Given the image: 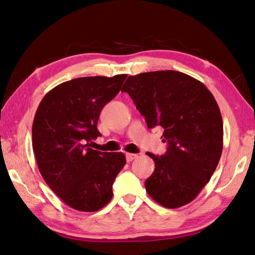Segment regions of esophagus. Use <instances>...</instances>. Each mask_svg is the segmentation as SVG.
Masks as SVG:
<instances>
[{
  "mask_svg": "<svg viewBox=\"0 0 255 255\" xmlns=\"http://www.w3.org/2000/svg\"><path fill=\"white\" fill-rule=\"evenodd\" d=\"M126 156H127V160H128V162H132V160H133V159H135V158H136V157H137V154L127 153V155H126Z\"/></svg>",
  "mask_w": 255,
  "mask_h": 255,
  "instance_id": "esophagus-1",
  "label": "esophagus"
}]
</instances>
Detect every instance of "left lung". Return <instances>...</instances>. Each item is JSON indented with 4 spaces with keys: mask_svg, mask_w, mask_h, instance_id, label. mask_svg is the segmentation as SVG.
<instances>
[{
    "mask_svg": "<svg viewBox=\"0 0 255 255\" xmlns=\"http://www.w3.org/2000/svg\"><path fill=\"white\" fill-rule=\"evenodd\" d=\"M145 117L147 128H162L168 144L163 156L146 153L155 170L145 180L150 198L165 208L193 201L210 180L222 153L220 109L207 87L175 70L129 76L123 86Z\"/></svg>",
    "mask_w": 255,
    "mask_h": 255,
    "instance_id": "1",
    "label": "left lung"
}]
</instances>
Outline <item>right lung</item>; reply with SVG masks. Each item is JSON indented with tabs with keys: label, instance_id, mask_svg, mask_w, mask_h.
Here are the masks:
<instances>
[{
	"label": "right lung",
	"instance_id": "right-lung-1",
	"mask_svg": "<svg viewBox=\"0 0 255 255\" xmlns=\"http://www.w3.org/2000/svg\"><path fill=\"white\" fill-rule=\"evenodd\" d=\"M128 75L76 78L55 87L40 101L32 128L38 169L50 189L72 209L93 212L112 199V185L127 160L123 153L92 149L101 136L100 112Z\"/></svg>",
	"mask_w": 255,
	"mask_h": 255
}]
</instances>
